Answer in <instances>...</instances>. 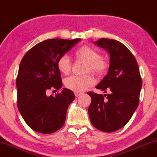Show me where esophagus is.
I'll use <instances>...</instances> for the list:
<instances>
[{
    "mask_svg": "<svg viewBox=\"0 0 157 157\" xmlns=\"http://www.w3.org/2000/svg\"><path fill=\"white\" fill-rule=\"evenodd\" d=\"M75 97H79L80 95H82V94H83L82 92H75Z\"/></svg>",
    "mask_w": 157,
    "mask_h": 157,
    "instance_id": "1",
    "label": "esophagus"
}]
</instances>
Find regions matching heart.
I'll return each instance as SVG.
<instances>
[{
	"mask_svg": "<svg viewBox=\"0 0 157 157\" xmlns=\"http://www.w3.org/2000/svg\"><path fill=\"white\" fill-rule=\"evenodd\" d=\"M75 58L86 63L84 72H92L98 76H102L109 69V63L101 57L98 51L89 46H82L75 52ZM57 68L65 75L69 74L71 70V62L67 55H63L58 59ZM94 83L93 77L90 74L71 75L65 80V86L73 92H80L92 86Z\"/></svg>",
	"mask_w": 157,
	"mask_h": 157,
	"instance_id": "1",
	"label": "heart"
}]
</instances>
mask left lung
I'll return each mask as SVG.
<instances>
[{
	"instance_id": "8db88e82",
	"label": "left lung",
	"mask_w": 157,
	"mask_h": 157,
	"mask_svg": "<svg viewBox=\"0 0 157 157\" xmlns=\"http://www.w3.org/2000/svg\"><path fill=\"white\" fill-rule=\"evenodd\" d=\"M95 44L110 54L108 74L96 86L108 94L87 92L92 98L89 116L94 127L112 132L127 124L138 108L142 79L134 55L123 44L108 38Z\"/></svg>"
}]
</instances>
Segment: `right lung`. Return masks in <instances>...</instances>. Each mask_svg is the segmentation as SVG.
<instances>
[{
  "label": "right lung",
  "instance_id": "obj_1",
  "mask_svg": "<svg viewBox=\"0 0 157 157\" xmlns=\"http://www.w3.org/2000/svg\"><path fill=\"white\" fill-rule=\"evenodd\" d=\"M80 40H45L32 47L21 60L16 80L17 107L27 124L36 132L51 134L65 124L67 108L75 99L73 92L63 88L55 96L46 93L62 87L57 60Z\"/></svg>",
  "mask_w": 157,
  "mask_h": 157
}]
</instances>
